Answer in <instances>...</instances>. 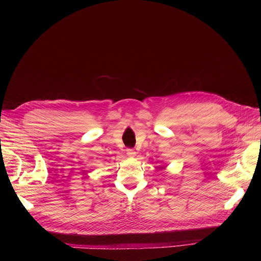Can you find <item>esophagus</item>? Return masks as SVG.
Here are the masks:
<instances>
[{"label": "esophagus", "mask_w": 261, "mask_h": 261, "mask_svg": "<svg viewBox=\"0 0 261 261\" xmlns=\"http://www.w3.org/2000/svg\"><path fill=\"white\" fill-rule=\"evenodd\" d=\"M135 151H134V149H131V148H129V149H127V154L128 155H130V156H134L135 155Z\"/></svg>", "instance_id": "esophagus-1"}]
</instances>
